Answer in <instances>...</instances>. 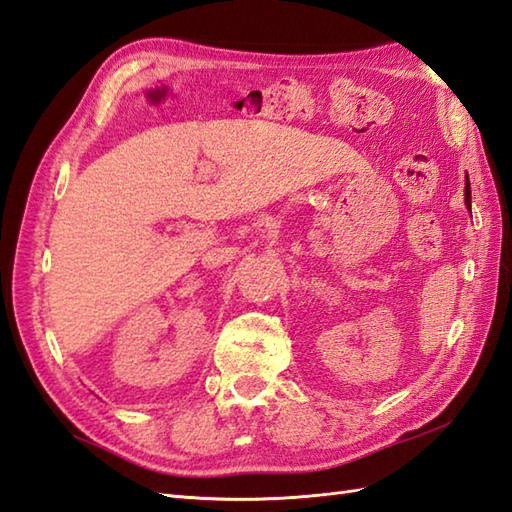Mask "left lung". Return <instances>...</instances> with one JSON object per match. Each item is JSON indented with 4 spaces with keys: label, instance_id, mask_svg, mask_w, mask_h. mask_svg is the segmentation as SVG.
Returning <instances> with one entry per match:
<instances>
[{
    "label": "left lung",
    "instance_id": "left-lung-1",
    "mask_svg": "<svg viewBox=\"0 0 512 512\" xmlns=\"http://www.w3.org/2000/svg\"><path fill=\"white\" fill-rule=\"evenodd\" d=\"M464 202L471 209V184H469V176H466V187H464Z\"/></svg>",
    "mask_w": 512,
    "mask_h": 512
}]
</instances>
